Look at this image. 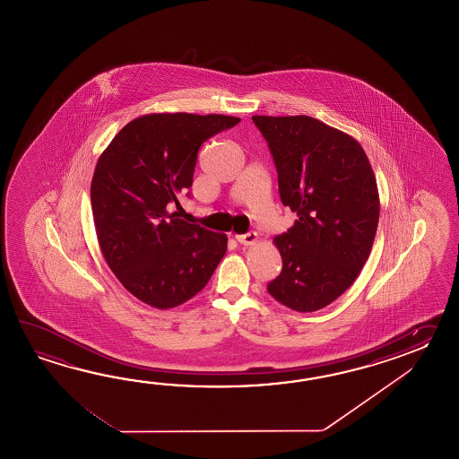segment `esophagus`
<instances>
[{
    "label": "esophagus",
    "mask_w": 459,
    "mask_h": 459,
    "mask_svg": "<svg viewBox=\"0 0 459 459\" xmlns=\"http://www.w3.org/2000/svg\"><path fill=\"white\" fill-rule=\"evenodd\" d=\"M236 241L239 244H243V246H253L257 241V233H254V231H249V233L246 234H238L236 236Z\"/></svg>",
    "instance_id": "esophagus-1"
}]
</instances>
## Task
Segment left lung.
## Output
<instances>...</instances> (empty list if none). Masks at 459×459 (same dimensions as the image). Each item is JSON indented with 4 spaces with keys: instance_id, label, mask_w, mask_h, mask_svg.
Returning a JSON list of instances; mask_svg holds the SVG:
<instances>
[{
    "instance_id": "obj_1",
    "label": "left lung",
    "mask_w": 459,
    "mask_h": 459,
    "mask_svg": "<svg viewBox=\"0 0 459 459\" xmlns=\"http://www.w3.org/2000/svg\"><path fill=\"white\" fill-rule=\"evenodd\" d=\"M253 121L271 149L282 205L297 215L273 238L282 273L267 292L295 312H316L350 289L369 257L381 210L376 176L354 137L315 117Z\"/></svg>"
}]
</instances>
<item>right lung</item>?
Segmentation results:
<instances>
[{
	"label": "right lung",
	"mask_w": 459,
	"mask_h": 459,
	"mask_svg": "<svg viewBox=\"0 0 459 459\" xmlns=\"http://www.w3.org/2000/svg\"><path fill=\"white\" fill-rule=\"evenodd\" d=\"M225 115L154 113L127 123L98 159L90 196L98 243L127 292L160 310L205 287L228 238L169 213L194 182L198 149L236 126Z\"/></svg>",
	"instance_id": "obj_1"
}]
</instances>
